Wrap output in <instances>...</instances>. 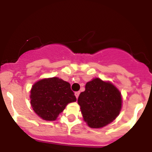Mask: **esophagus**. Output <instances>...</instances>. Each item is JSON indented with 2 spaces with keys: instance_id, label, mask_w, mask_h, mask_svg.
Listing matches in <instances>:
<instances>
[{
  "instance_id": "34e87169",
  "label": "esophagus",
  "mask_w": 152,
  "mask_h": 152,
  "mask_svg": "<svg viewBox=\"0 0 152 152\" xmlns=\"http://www.w3.org/2000/svg\"><path fill=\"white\" fill-rule=\"evenodd\" d=\"M75 96L77 98L79 96V94H80V91H76V92L75 93Z\"/></svg>"
}]
</instances>
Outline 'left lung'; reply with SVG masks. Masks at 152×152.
Wrapping results in <instances>:
<instances>
[{
	"label": "left lung",
	"instance_id": "8db88e82",
	"mask_svg": "<svg viewBox=\"0 0 152 152\" xmlns=\"http://www.w3.org/2000/svg\"><path fill=\"white\" fill-rule=\"evenodd\" d=\"M84 121L91 128H101L117 117L122 107L121 94L110 82L95 78L86 84L77 99Z\"/></svg>",
	"mask_w": 152,
	"mask_h": 152
}]
</instances>
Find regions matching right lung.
Returning a JSON list of instances; mask_svg holds the SVG:
<instances>
[{
    "instance_id": "right-lung-1",
    "label": "right lung",
    "mask_w": 152,
    "mask_h": 152,
    "mask_svg": "<svg viewBox=\"0 0 152 152\" xmlns=\"http://www.w3.org/2000/svg\"><path fill=\"white\" fill-rule=\"evenodd\" d=\"M30 94L33 110L47 121L56 120L68 103L76 101L69 83L56 77L39 80L33 84Z\"/></svg>"
}]
</instances>
